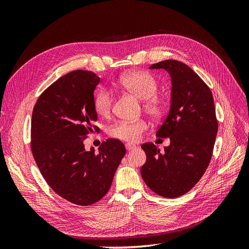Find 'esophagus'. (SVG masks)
Listing matches in <instances>:
<instances>
[{"label": "esophagus", "instance_id": "esophagus-1", "mask_svg": "<svg viewBox=\"0 0 249 249\" xmlns=\"http://www.w3.org/2000/svg\"><path fill=\"white\" fill-rule=\"evenodd\" d=\"M125 148H126V150H133V149L136 148V146H135L134 144H131V143H126Z\"/></svg>", "mask_w": 249, "mask_h": 249}]
</instances>
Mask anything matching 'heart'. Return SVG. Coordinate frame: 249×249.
I'll return each instance as SVG.
<instances>
[{
    "label": "heart",
    "mask_w": 249,
    "mask_h": 249,
    "mask_svg": "<svg viewBox=\"0 0 249 249\" xmlns=\"http://www.w3.org/2000/svg\"><path fill=\"white\" fill-rule=\"evenodd\" d=\"M120 88L143 100L142 107L148 115L160 118L166 111V103L158 95V81L152 73L144 71H130L123 74L117 81ZM113 106V95L107 89H101L94 95L93 107L97 115L107 117ZM147 129V124L143 119L135 122H119L112 125L109 135L113 138L127 142H137L141 135Z\"/></svg>",
    "instance_id": "1"
}]
</instances>
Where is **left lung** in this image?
I'll list each match as a JSON object with an SVG mask.
<instances>
[{"instance_id": "obj_1", "label": "left lung", "mask_w": 249, "mask_h": 249, "mask_svg": "<svg viewBox=\"0 0 249 249\" xmlns=\"http://www.w3.org/2000/svg\"><path fill=\"white\" fill-rule=\"evenodd\" d=\"M149 69H164L171 77V105L156 136L169 137L160 153L152 142L142 144L146 162L141 177L150 190L163 197L182 196L206 172L218 131L212 92L196 72L177 60H164Z\"/></svg>"}]
</instances>
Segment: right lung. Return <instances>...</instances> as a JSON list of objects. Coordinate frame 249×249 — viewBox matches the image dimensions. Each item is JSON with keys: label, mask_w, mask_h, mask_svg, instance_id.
Masks as SVG:
<instances>
[{"label": "right lung", "mask_w": 249, "mask_h": 249, "mask_svg": "<svg viewBox=\"0 0 249 249\" xmlns=\"http://www.w3.org/2000/svg\"><path fill=\"white\" fill-rule=\"evenodd\" d=\"M100 78L90 71L64 74L39 95L31 120V150L41 176L58 195L74 205L90 206L109 191L125 147L109 138L99 153L84 147L100 129L93 92Z\"/></svg>", "instance_id": "add662e5"}]
</instances>
